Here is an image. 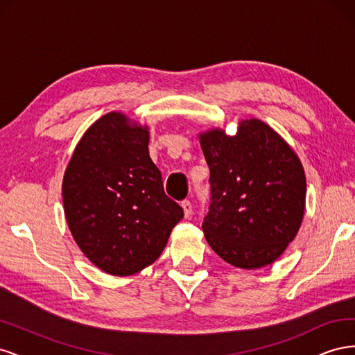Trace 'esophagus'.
Segmentation results:
<instances>
[{"label": "esophagus", "instance_id": "obj_1", "mask_svg": "<svg viewBox=\"0 0 355 355\" xmlns=\"http://www.w3.org/2000/svg\"><path fill=\"white\" fill-rule=\"evenodd\" d=\"M180 206H182V209H184L185 218H189V216H191V213H192V204H191V201H188V200L182 201Z\"/></svg>", "mask_w": 355, "mask_h": 355}]
</instances>
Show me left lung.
I'll use <instances>...</instances> for the list:
<instances>
[{
	"label": "left lung",
	"mask_w": 355,
	"mask_h": 355,
	"mask_svg": "<svg viewBox=\"0 0 355 355\" xmlns=\"http://www.w3.org/2000/svg\"><path fill=\"white\" fill-rule=\"evenodd\" d=\"M198 139L211 185L204 237L241 270L271 265L304 220L306 178L299 157L259 118L241 120L234 136L213 127Z\"/></svg>",
	"instance_id": "8db88e82"
}]
</instances>
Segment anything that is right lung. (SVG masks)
Segmentation results:
<instances>
[{
    "mask_svg": "<svg viewBox=\"0 0 355 355\" xmlns=\"http://www.w3.org/2000/svg\"><path fill=\"white\" fill-rule=\"evenodd\" d=\"M148 144L146 124L108 112L85 130L63 175V210L75 243L115 277L154 263L184 218L166 196Z\"/></svg>",
    "mask_w": 355,
    "mask_h": 355,
    "instance_id": "obj_1",
    "label": "right lung"
}]
</instances>
